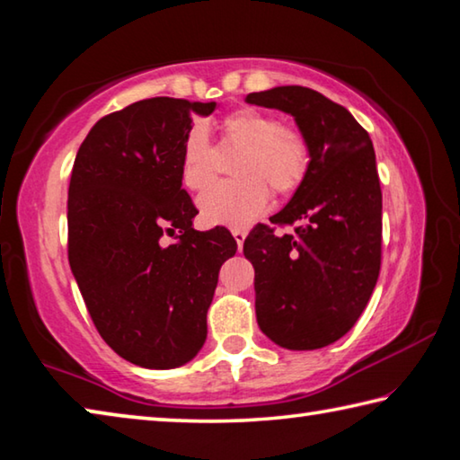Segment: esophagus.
<instances>
[{"mask_svg": "<svg viewBox=\"0 0 460 460\" xmlns=\"http://www.w3.org/2000/svg\"><path fill=\"white\" fill-rule=\"evenodd\" d=\"M232 236H234L238 248H243V244H244V238H246V232H244V230H240V228H234V230H232Z\"/></svg>", "mask_w": 460, "mask_h": 460, "instance_id": "esophagus-1", "label": "esophagus"}]
</instances>
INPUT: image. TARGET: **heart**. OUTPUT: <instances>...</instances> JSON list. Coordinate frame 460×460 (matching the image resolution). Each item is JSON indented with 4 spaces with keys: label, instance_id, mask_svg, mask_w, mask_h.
Masks as SVG:
<instances>
[{
    "label": "heart",
    "instance_id": "1",
    "mask_svg": "<svg viewBox=\"0 0 460 460\" xmlns=\"http://www.w3.org/2000/svg\"><path fill=\"white\" fill-rule=\"evenodd\" d=\"M217 150H238L232 163L236 179L217 183L198 199L201 220L212 226H246L265 212L269 190L289 193L301 183L310 148L296 128L279 126L277 118L254 108L232 111L220 122ZM217 172V153L201 126L187 134L181 146V183L201 191Z\"/></svg>",
    "mask_w": 460,
    "mask_h": 460
}]
</instances>
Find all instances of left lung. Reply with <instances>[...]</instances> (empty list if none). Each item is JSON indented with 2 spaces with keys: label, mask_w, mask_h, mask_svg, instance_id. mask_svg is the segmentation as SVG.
<instances>
[{
  "label": "left lung",
  "mask_w": 460,
  "mask_h": 460,
  "mask_svg": "<svg viewBox=\"0 0 460 460\" xmlns=\"http://www.w3.org/2000/svg\"><path fill=\"white\" fill-rule=\"evenodd\" d=\"M291 114L310 148L297 191L244 240L254 267L257 322L275 344L315 350L342 338L368 304L381 269V185L373 142L342 105L310 87L248 93Z\"/></svg>",
  "instance_id": "left-lung-1"
}]
</instances>
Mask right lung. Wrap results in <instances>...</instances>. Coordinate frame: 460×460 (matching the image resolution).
<instances>
[{
    "label": "right lung",
    "instance_id": "obj_1",
    "mask_svg": "<svg viewBox=\"0 0 460 460\" xmlns=\"http://www.w3.org/2000/svg\"><path fill=\"white\" fill-rule=\"evenodd\" d=\"M216 102L150 97L103 116L79 146L69 183V265L97 332L145 368L198 355L217 273L234 257L224 228L193 230L181 146ZM178 240L163 245V234Z\"/></svg>",
    "mask_w": 460,
    "mask_h": 460
}]
</instances>
